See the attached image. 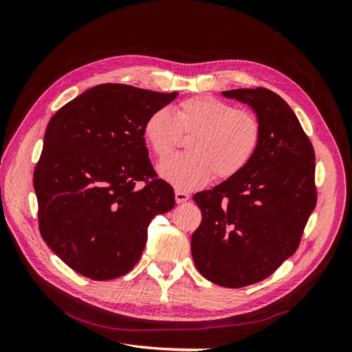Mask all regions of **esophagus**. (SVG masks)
Returning a JSON list of instances; mask_svg holds the SVG:
<instances>
[{"label": "esophagus", "instance_id": "34e87169", "mask_svg": "<svg viewBox=\"0 0 352 352\" xmlns=\"http://www.w3.org/2000/svg\"><path fill=\"white\" fill-rule=\"evenodd\" d=\"M175 197H176L177 204H184V202H186L189 199V194L184 192V190H176Z\"/></svg>", "mask_w": 352, "mask_h": 352}]
</instances>
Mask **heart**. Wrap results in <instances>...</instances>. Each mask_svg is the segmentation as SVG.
Returning a JSON list of instances; mask_svg holds the SVG:
<instances>
[{"mask_svg": "<svg viewBox=\"0 0 352 352\" xmlns=\"http://www.w3.org/2000/svg\"><path fill=\"white\" fill-rule=\"evenodd\" d=\"M179 132L190 133L189 153L175 155L158 166V173L179 190H192L210 182L230 179L247 167L258 150L261 123L245 109L212 97H192L173 113L154 110L144 123V136L158 158L173 151Z\"/></svg>", "mask_w": 352, "mask_h": 352, "instance_id": "1", "label": "heart"}]
</instances>
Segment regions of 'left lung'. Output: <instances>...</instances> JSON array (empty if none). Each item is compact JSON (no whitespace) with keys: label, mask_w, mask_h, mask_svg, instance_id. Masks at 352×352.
<instances>
[{"label":"left lung","mask_w":352,"mask_h":352,"mask_svg":"<svg viewBox=\"0 0 352 352\" xmlns=\"http://www.w3.org/2000/svg\"><path fill=\"white\" fill-rule=\"evenodd\" d=\"M261 123V141L242 172L194 195L202 212L190 238L198 272L225 287L261 282L301 242L317 202L314 148L295 113L265 88L232 89Z\"/></svg>","instance_id":"left-lung-1"}]
</instances>
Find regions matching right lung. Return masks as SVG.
Listing matches in <instances>:
<instances>
[{"instance_id": "1", "label": "right lung", "mask_w": 352, "mask_h": 352, "mask_svg": "<svg viewBox=\"0 0 352 352\" xmlns=\"http://www.w3.org/2000/svg\"><path fill=\"white\" fill-rule=\"evenodd\" d=\"M177 92L102 83L51 117L34 172L41 236L70 269L94 280L133 269L150 221L175 192L148 158L144 123Z\"/></svg>"}]
</instances>
